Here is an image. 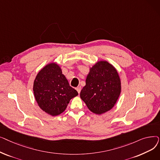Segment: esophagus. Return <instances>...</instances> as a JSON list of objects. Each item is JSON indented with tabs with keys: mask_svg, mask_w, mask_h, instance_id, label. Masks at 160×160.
Segmentation results:
<instances>
[{
	"mask_svg": "<svg viewBox=\"0 0 160 160\" xmlns=\"http://www.w3.org/2000/svg\"><path fill=\"white\" fill-rule=\"evenodd\" d=\"M76 89H77V91H78V93H80V91H81V87H80V86L77 87V88H76Z\"/></svg>",
	"mask_w": 160,
	"mask_h": 160,
	"instance_id": "esophagus-1",
	"label": "esophagus"
}]
</instances>
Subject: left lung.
<instances>
[{
    "mask_svg": "<svg viewBox=\"0 0 160 160\" xmlns=\"http://www.w3.org/2000/svg\"><path fill=\"white\" fill-rule=\"evenodd\" d=\"M121 92L118 72L112 64L101 60L90 67L80 95L91 112L101 115L113 108Z\"/></svg>",
    "mask_w": 160,
    "mask_h": 160,
    "instance_id": "obj_1",
    "label": "left lung"
}]
</instances>
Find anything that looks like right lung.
Listing matches in <instances>:
<instances>
[{
	"label": "right lung",
	"mask_w": 160,
	"mask_h": 160,
	"mask_svg": "<svg viewBox=\"0 0 160 160\" xmlns=\"http://www.w3.org/2000/svg\"><path fill=\"white\" fill-rule=\"evenodd\" d=\"M33 91L39 107L52 116L63 113L71 99L78 94L69 86L56 62L48 63L39 71L33 81Z\"/></svg>",
	"instance_id": "1"
}]
</instances>
